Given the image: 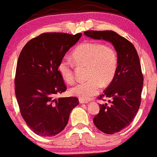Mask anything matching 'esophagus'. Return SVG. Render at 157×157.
<instances>
[{
	"mask_svg": "<svg viewBox=\"0 0 157 157\" xmlns=\"http://www.w3.org/2000/svg\"><path fill=\"white\" fill-rule=\"evenodd\" d=\"M79 102H80V104H84V103H85V104H88V101H85V100H83V99H79Z\"/></svg>",
	"mask_w": 157,
	"mask_h": 157,
	"instance_id": "obj_1",
	"label": "esophagus"
}]
</instances>
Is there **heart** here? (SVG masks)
Returning <instances> with one entry per match:
<instances>
[{
    "instance_id": "1",
    "label": "heart",
    "mask_w": 157,
    "mask_h": 157,
    "mask_svg": "<svg viewBox=\"0 0 157 157\" xmlns=\"http://www.w3.org/2000/svg\"><path fill=\"white\" fill-rule=\"evenodd\" d=\"M72 58L77 66H87V81L73 85L71 95L87 100L97 94L101 86L109 85L116 75L118 56L112 46L99 42H85L75 49ZM58 71L67 83L74 81L73 65L67 58L61 59Z\"/></svg>"
}]
</instances>
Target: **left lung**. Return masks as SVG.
Segmentation results:
<instances>
[{
    "mask_svg": "<svg viewBox=\"0 0 157 157\" xmlns=\"http://www.w3.org/2000/svg\"><path fill=\"white\" fill-rule=\"evenodd\" d=\"M86 36L112 43L117 53L118 65L116 75L104 93L98 97L109 103L100 104V111L93 119L98 130L114 134L127 128L138 112L144 82L140 59L134 45L126 38L112 30L85 32Z\"/></svg>",
    "mask_w": 157,
    "mask_h": 157,
    "instance_id": "obj_1",
    "label": "left lung"
}]
</instances>
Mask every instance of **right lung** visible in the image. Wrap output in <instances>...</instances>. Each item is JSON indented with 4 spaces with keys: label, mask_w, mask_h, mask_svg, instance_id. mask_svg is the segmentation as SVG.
I'll return each mask as SVG.
<instances>
[{
    "label": "right lung",
    "mask_w": 157,
    "mask_h": 157,
    "mask_svg": "<svg viewBox=\"0 0 157 157\" xmlns=\"http://www.w3.org/2000/svg\"><path fill=\"white\" fill-rule=\"evenodd\" d=\"M82 33H45L21 50L15 75V94L21 117L35 133L53 136L64 130L77 97L56 98L67 90L58 64Z\"/></svg>",
    "instance_id": "1"
}]
</instances>
